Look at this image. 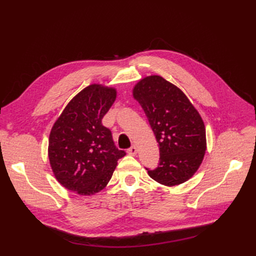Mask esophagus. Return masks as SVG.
<instances>
[{"mask_svg": "<svg viewBox=\"0 0 256 256\" xmlns=\"http://www.w3.org/2000/svg\"><path fill=\"white\" fill-rule=\"evenodd\" d=\"M128 154H131V156H136V154H138V148L136 146H131L130 148L128 150Z\"/></svg>", "mask_w": 256, "mask_h": 256, "instance_id": "esophagus-1", "label": "esophagus"}]
</instances>
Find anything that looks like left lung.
Listing matches in <instances>:
<instances>
[{
  "label": "left lung",
  "mask_w": 256,
  "mask_h": 256,
  "mask_svg": "<svg viewBox=\"0 0 256 256\" xmlns=\"http://www.w3.org/2000/svg\"><path fill=\"white\" fill-rule=\"evenodd\" d=\"M156 136L158 168L147 170L157 182L173 187L194 175L204 159L206 130L200 113L184 92L160 76H148L132 90Z\"/></svg>",
  "instance_id": "left-lung-1"
}]
</instances>
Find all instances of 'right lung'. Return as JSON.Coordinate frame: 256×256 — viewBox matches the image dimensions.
Here are the masks:
<instances>
[{"label":"right lung","mask_w":256,"mask_h":256,"mask_svg":"<svg viewBox=\"0 0 256 256\" xmlns=\"http://www.w3.org/2000/svg\"><path fill=\"white\" fill-rule=\"evenodd\" d=\"M116 95L114 88L88 85L68 102L51 129L48 156L53 175L79 196L102 191L126 154L116 148L110 129L102 125Z\"/></svg>","instance_id":"1"}]
</instances>
